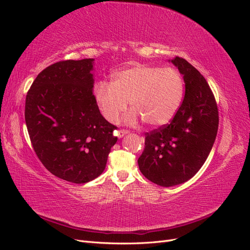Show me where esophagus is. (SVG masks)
<instances>
[{
	"instance_id": "esophagus-1",
	"label": "esophagus",
	"mask_w": 250,
	"mask_h": 250,
	"mask_svg": "<svg viewBox=\"0 0 250 250\" xmlns=\"http://www.w3.org/2000/svg\"><path fill=\"white\" fill-rule=\"evenodd\" d=\"M128 132H129L128 130H125V129H120V130H118V131H117V137H118L119 139H121V138H123L124 135H125V134H127Z\"/></svg>"
}]
</instances>
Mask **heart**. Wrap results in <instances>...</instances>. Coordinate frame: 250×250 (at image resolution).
Here are the masks:
<instances>
[{
    "mask_svg": "<svg viewBox=\"0 0 250 250\" xmlns=\"http://www.w3.org/2000/svg\"><path fill=\"white\" fill-rule=\"evenodd\" d=\"M95 100L102 116L116 122L127 109L128 124L140 119L151 127L169 124L177 113L185 94V82L174 67L138 64L113 74L111 83L99 81L94 87Z\"/></svg>",
    "mask_w": 250,
    "mask_h": 250,
    "instance_id": "1",
    "label": "heart"
}]
</instances>
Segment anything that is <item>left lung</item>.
<instances>
[{"label": "left lung", "instance_id": "1", "mask_svg": "<svg viewBox=\"0 0 250 250\" xmlns=\"http://www.w3.org/2000/svg\"><path fill=\"white\" fill-rule=\"evenodd\" d=\"M184 76V101L170 122L145 133L138 164L143 175L162 187L186 183L197 173L210 152L218 131V107L202 75L186 59L171 60Z\"/></svg>", "mask_w": 250, "mask_h": 250}]
</instances>
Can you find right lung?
<instances>
[{"label":"right lung","mask_w":250,"mask_h":250,"mask_svg":"<svg viewBox=\"0 0 250 250\" xmlns=\"http://www.w3.org/2000/svg\"><path fill=\"white\" fill-rule=\"evenodd\" d=\"M93 70V58L53 63L26 97V125L37 157L53 175L74 184L101 175L118 141L117 127L96 103Z\"/></svg>","instance_id":"obj_1"}]
</instances>
